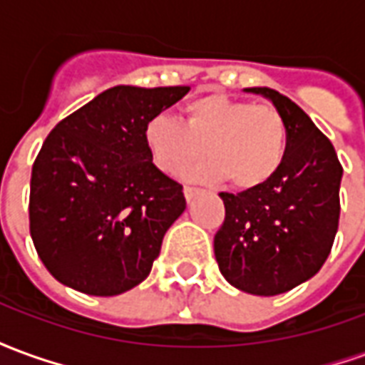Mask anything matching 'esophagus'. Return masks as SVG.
I'll return each mask as SVG.
<instances>
[{
  "label": "esophagus",
  "mask_w": 365,
  "mask_h": 365,
  "mask_svg": "<svg viewBox=\"0 0 365 365\" xmlns=\"http://www.w3.org/2000/svg\"><path fill=\"white\" fill-rule=\"evenodd\" d=\"M199 191L201 190H197V187H191V185H185V187H183V195H185V199H187V203H190L191 199L197 195Z\"/></svg>",
  "instance_id": "34e87169"
}]
</instances>
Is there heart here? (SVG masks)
<instances>
[{
  "instance_id": "obj_1",
  "label": "heart",
  "mask_w": 365,
  "mask_h": 365,
  "mask_svg": "<svg viewBox=\"0 0 365 365\" xmlns=\"http://www.w3.org/2000/svg\"><path fill=\"white\" fill-rule=\"evenodd\" d=\"M287 125L274 105L250 103L209 93L183 107V123L156 113L143 127L144 150L160 172L182 175L195 162L211 156L190 172L199 182H225L237 190H254L269 182L287 154Z\"/></svg>"
}]
</instances>
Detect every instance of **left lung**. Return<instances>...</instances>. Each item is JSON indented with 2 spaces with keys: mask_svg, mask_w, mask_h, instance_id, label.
Listing matches in <instances>:
<instances>
[{
  "mask_svg": "<svg viewBox=\"0 0 365 365\" xmlns=\"http://www.w3.org/2000/svg\"><path fill=\"white\" fill-rule=\"evenodd\" d=\"M266 97L287 125V154L260 187L219 193L225 222L215 235V258L225 279L252 295H279L311 279L329 258L340 217L342 166L334 146L289 97Z\"/></svg>",
  "mask_w": 365,
  "mask_h": 365,
  "instance_id": "1",
  "label": "left lung"
}]
</instances>
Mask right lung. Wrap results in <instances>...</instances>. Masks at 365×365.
<instances>
[{"instance_id": "add662e5", "label": "right lung", "mask_w": 365, "mask_h": 365, "mask_svg": "<svg viewBox=\"0 0 365 365\" xmlns=\"http://www.w3.org/2000/svg\"><path fill=\"white\" fill-rule=\"evenodd\" d=\"M187 91L115 86L46 136L31 174L29 227L60 283L111 297L148 277L185 197L150 162L143 127Z\"/></svg>"}]
</instances>
